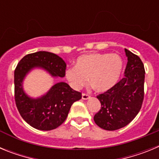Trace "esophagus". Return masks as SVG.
Masks as SVG:
<instances>
[{
    "label": "esophagus",
    "instance_id": "esophagus-1",
    "mask_svg": "<svg viewBox=\"0 0 159 159\" xmlns=\"http://www.w3.org/2000/svg\"><path fill=\"white\" fill-rule=\"evenodd\" d=\"M90 98V95L88 94L83 93L82 94V99H88Z\"/></svg>",
    "mask_w": 159,
    "mask_h": 159
}]
</instances>
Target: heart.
I'll return each mask as SVG.
<instances>
[{
  "mask_svg": "<svg viewBox=\"0 0 159 159\" xmlns=\"http://www.w3.org/2000/svg\"><path fill=\"white\" fill-rule=\"evenodd\" d=\"M123 69V60L116 53H90L79 57L75 67L66 71V78L73 88L80 90L88 78L96 92H104L118 83Z\"/></svg>",
  "mask_w": 159,
  "mask_h": 159,
  "instance_id": "heart-1",
  "label": "heart"
}]
</instances>
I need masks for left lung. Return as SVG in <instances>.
<instances>
[{
    "instance_id": "left-lung-1",
    "label": "left lung",
    "mask_w": 159,
    "mask_h": 159,
    "mask_svg": "<svg viewBox=\"0 0 159 159\" xmlns=\"http://www.w3.org/2000/svg\"><path fill=\"white\" fill-rule=\"evenodd\" d=\"M127 64L124 77L104 93L97 95L101 108L94 116L99 127L115 130L127 126L135 118L144 99L145 68L137 55L125 49Z\"/></svg>"
}]
</instances>
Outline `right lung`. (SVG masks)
I'll list each match as a JSON object with an SVG mask.
<instances>
[{
	"instance_id": "add662e5",
	"label": "right lung",
	"mask_w": 159,
	"mask_h": 159,
	"mask_svg": "<svg viewBox=\"0 0 159 159\" xmlns=\"http://www.w3.org/2000/svg\"><path fill=\"white\" fill-rule=\"evenodd\" d=\"M37 67L45 69L52 76H65L66 64L57 55L44 51L26 55L14 71L15 102L26 123L38 130H51L65 121L72 103L80 99L82 94L66 83L60 82L40 98L29 97L23 91L22 82L26 74Z\"/></svg>"
}]
</instances>
